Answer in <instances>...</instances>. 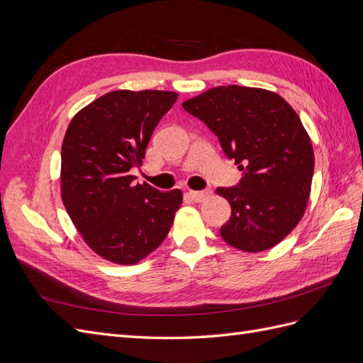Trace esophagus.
I'll list each match as a JSON object with an SVG mask.
<instances>
[{"mask_svg": "<svg viewBox=\"0 0 363 363\" xmlns=\"http://www.w3.org/2000/svg\"><path fill=\"white\" fill-rule=\"evenodd\" d=\"M189 199L194 200L195 203H201L204 201L207 196H211V192L208 191H189Z\"/></svg>", "mask_w": 363, "mask_h": 363, "instance_id": "1", "label": "esophagus"}]
</instances>
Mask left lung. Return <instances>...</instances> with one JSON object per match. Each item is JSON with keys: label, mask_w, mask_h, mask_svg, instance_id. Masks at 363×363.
Returning <instances> with one entry per match:
<instances>
[{"label": "left lung", "mask_w": 363, "mask_h": 363, "mask_svg": "<svg viewBox=\"0 0 363 363\" xmlns=\"http://www.w3.org/2000/svg\"><path fill=\"white\" fill-rule=\"evenodd\" d=\"M182 106L245 172L235 188L216 189L232 207L221 238L245 252L281 242L301 221L312 188L313 148L300 116L276 92L236 84L212 87Z\"/></svg>", "instance_id": "left-lung-1"}]
</instances>
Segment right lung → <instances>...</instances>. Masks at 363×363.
Here are the masks:
<instances>
[{"label": "right lung", "mask_w": 363, "mask_h": 363, "mask_svg": "<svg viewBox=\"0 0 363 363\" xmlns=\"http://www.w3.org/2000/svg\"><path fill=\"white\" fill-rule=\"evenodd\" d=\"M169 91H113L71 119L62 144L60 194L75 228L92 251L135 265L169 233L183 194L135 183L150 138L177 101Z\"/></svg>", "instance_id": "add662e5"}]
</instances>
